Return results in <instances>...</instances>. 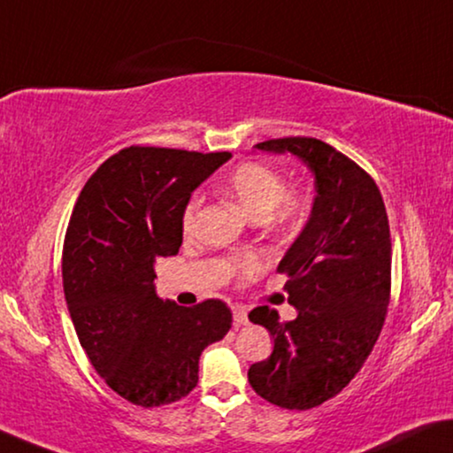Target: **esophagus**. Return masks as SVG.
<instances>
[{
	"instance_id": "1",
	"label": "esophagus",
	"mask_w": 453,
	"mask_h": 453,
	"mask_svg": "<svg viewBox=\"0 0 453 453\" xmlns=\"http://www.w3.org/2000/svg\"><path fill=\"white\" fill-rule=\"evenodd\" d=\"M233 322H234L236 328H239V326H247L249 324L247 310L241 308V305H234V308H233Z\"/></svg>"
}]
</instances>
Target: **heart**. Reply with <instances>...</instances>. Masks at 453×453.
<instances>
[{
	"mask_svg": "<svg viewBox=\"0 0 453 453\" xmlns=\"http://www.w3.org/2000/svg\"><path fill=\"white\" fill-rule=\"evenodd\" d=\"M220 190L253 219H265L280 226L294 225L305 211V198L299 192L285 190V180L280 172L253 159L241 162L228 172ZM200 204L203 198L192 196L184 206L182 226L186 233L196 226ZM261 269L263 261L257 255H247L239 261V271L245 277L259 273Z\"/></svg>",
	"mask_w": 453,
	"mask_h": 453,
	"instance_id": "1",
	"label": "heart"
}]
</instances>
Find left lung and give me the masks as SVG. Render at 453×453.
Returning a JSON list of instances; mask_svg holds the SVG:
<instances>
[{
  "mask_svg": "<svg viewBox=\"0 0 453 453\" xmlns=\"http://www.w3.org/2000/svg\"><path fill=\"white\" fill-rule=\"evenodd\" d=\"M257 150L294 154L314 173L310 220L277 271L288 273L294 322L269 305L249 314L275 340L267 360L250 365L249 382L283 409L322 405L363 368L379 340L391 299V231L374 180L314 137H283Z\"/></svg>",
  "mask_w": 453,
  "mask_h": 453,
  "instance_id": "8db88e82",
  "label": "left lung"
}]
</instances>
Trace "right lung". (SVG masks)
<instances>
[{
    "mask_svg": "<svg viewBox=\"0 0 453 453\" xmlns=\"http://www.w3.org/2000/svg\"><path fill=\"white\" fill-rule=\"evenodd\" d=\"M228 159V151L131 145L99 165L74 204L62 249L68 311L90 365L134 405L186 396L200 354L231 330L220 299L182 308L154 288L156 259L182 245L190 194Z\"/></svg>",
    "mask_w": 453,
    "mask_h": 453,
    "instance_id": "right-lung-1",
    "label": "right lung"
}]
</instances>
